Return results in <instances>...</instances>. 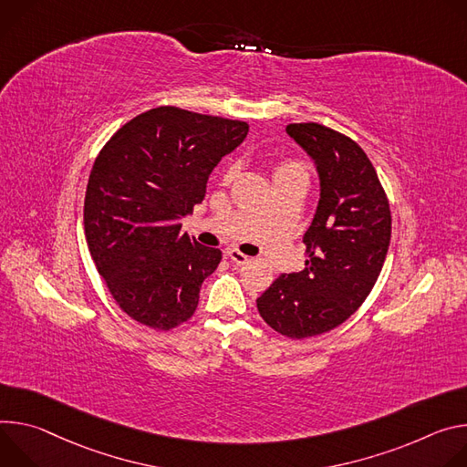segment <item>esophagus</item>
<instances>
[{
  "instance_id": "1",
  "label": "esophagus",
  "mask_w": 467,
  "mask_h": 467,
  "mask_svg": "<svg viewBox=\"0 0 467 467\" xmlns=\"http://www.w3.org/2000/svg\"><path fill=\"white\" fill-rule=\"evenodd\" d=\"M228 254V257H230V262L232 264H235V265H244V264H248V255H244V254H241L239 250H228L226 252Z\"/></svg>"
}]
</instances>
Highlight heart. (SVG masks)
I'll return each instance as SVG.
<instances>
[{
    "label": "heart",
    "instance_id": "obj_1",
    "mask_svg": "<svg viewBox=\"0 0 467 467\" xmlns=\"http://www.w3.org/2000/svg\"><path fill=\"white\" fill-rule=\"evenodd\" d=\"M285 174H302L304 176V169L298 165V163H284L276 169L275 172V178L276 176H285Z\"/></svg>",
    "mask_w": 467,
    "mask_h": 467
}]
</instances>
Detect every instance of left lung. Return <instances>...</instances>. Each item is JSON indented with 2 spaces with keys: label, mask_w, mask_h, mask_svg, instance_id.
I'll use <instances>...</instances> for the list:
<instances>
[{
  "label": "left lung",
  "mask_w": 467,
  "mask_h": 467,
  "mask_svg": "<svg viewBox=\"0 0 467 467\" xmlns=\"http://www.w3.org/2000/svg\"><path fill=\"white\" fill-rule=\"evenodd\" d=\"M287 135L312 158L319 203L306 230V267L280 275L255 300L264 321L304 339L345 323L371 293L391 239L386 192L366 151L316 122L289 124Z\"/></svg>",
  "instance_id": "obj_1"
}]
</instances>
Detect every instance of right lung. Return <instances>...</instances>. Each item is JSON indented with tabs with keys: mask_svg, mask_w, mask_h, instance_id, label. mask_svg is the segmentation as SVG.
Wrapping results in <instances>:
<instances>
[{
	"mask_svg": "<svg viewBox=\"0 0 467 467\" xmlns=\"http://www.w3.org/2000/svg\"><path fill=\"white\" fill-rule=\"evenodd\" d=\"M246 133V122L155 108L99 151L85 194V235L98 273L137 323L171 330L194 314L223 252L182 234V219Z\"/></svg>",
	"mask_w": 467,
	"mask_h": 467,
	"instance_id": "1",
	"label": "right lung"
}]
</instances>
